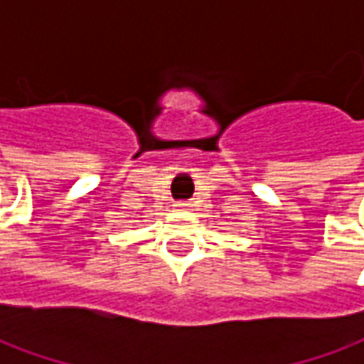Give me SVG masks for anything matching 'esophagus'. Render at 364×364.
Segmentation results:
<instances>
[{"mask_svg": "<svg viewBox=\"0 0 364 364\" xmlns=\"http://www.w3.org/2000/svg\"><path fill=\"white\" fill-rule=\"evenodd\" d=\"M190 203H184V200H180V203H174V208L176 210H190Z\"/></svg>", "mask_w": 364, "mask_h": 364, "instance_id": "1", "label": "esophagus"}]
</instances>
